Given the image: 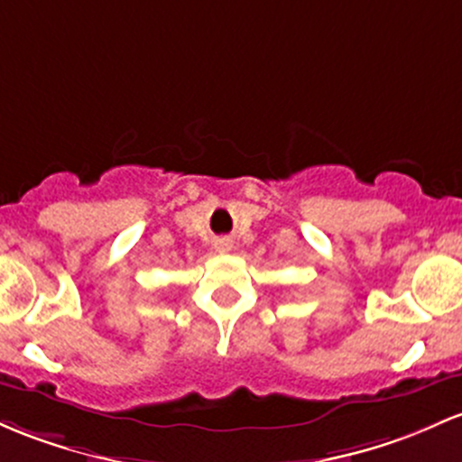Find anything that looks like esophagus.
<instances>
[{
    "label": "esophagus",
    "mask_w": 462,
    "mask_h": 462,
    "mask_svg": "<svg viewBox=\"0 0 462 462\" xmlns=\"http://www.w3.org/2000/svg\"><path fill=\"white\" fill-rule=\"evenodd\" d=\"M215 247H217V250H219V252H230L232 243H230V241H227V239H219V241H217V243H215Z\"/></svg>",
    "instance_id": "esophagus-1"
}]
</instances>
